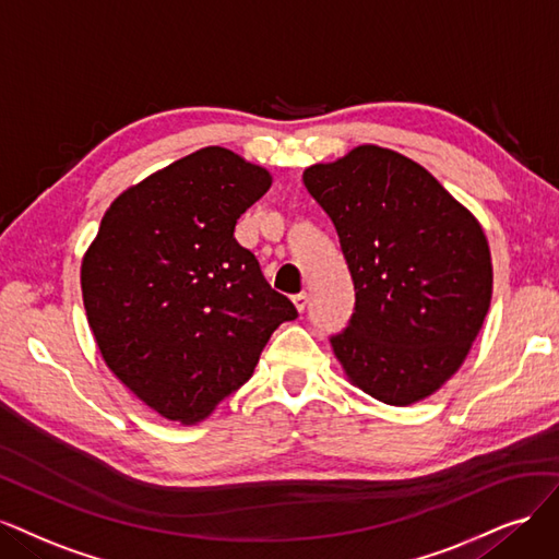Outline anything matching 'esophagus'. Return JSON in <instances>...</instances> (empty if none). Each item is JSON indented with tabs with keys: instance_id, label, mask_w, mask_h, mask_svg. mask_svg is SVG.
<instances>
[{
	"instance_id": "1",
	"label": "esophagus",
	"mask_w": 559,
	"mask_h": 559,
	"mask_svg": "<svg viewBox=\"0 0 559 559\" xmlns=\"http://www.w3.org/2000/svg\"><path fill=\"white\" fill-rule=\"evenodd\" d=\"M293 304L297 306V311L301 313V311L306 309V304H309V295H306V293H297V295H293Z\"/></svg>"
}]
</instances>
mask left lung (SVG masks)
Segmentation results:
<instances>
[{"mask_svg":"<svg viewBox=\"0 0 559 559\" xmlns=\"http://www.w3.org/2000/svg\"><path fill=\"white\" fill-rule=\"evenodd\" d=\"M355 285L332 348L348 381L390 406L435 394L472 350L492 299L480 223L418 162L365 146L304 171Z\"/></svg>","mask_w":559,"mask_h":559,"instance_id":"1","label":"left lung"}]
</instances>
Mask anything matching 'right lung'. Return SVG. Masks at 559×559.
Here are the masks:
<instances>
[{
	"mask_svg": "<svg viewBox=\"0 0 559 559\" xmlns=\"http://www.w3.org/2000/svg\"><path fill=\"white\" fill-rule=\"evenodd\" d=\"M272 174L209 146L124 190L81 264L97 348L120 383L162 418L204 420L255 371L297 309L234 239Z\"/></svg>",
	"mask_w": 559,
	"mask_h": 559,
	"instance_id": "obj_1",
	"label": "right lung"
}]
</instances>
